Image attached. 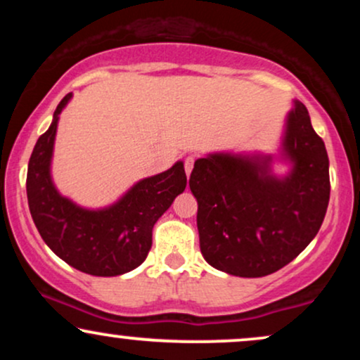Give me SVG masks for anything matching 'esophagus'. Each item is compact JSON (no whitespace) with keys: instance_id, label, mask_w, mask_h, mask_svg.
Masks as SVG:
<instances>
[{"instance_id":"1","label":"esophagus","mask_w":360,"mask_h":360,"mask_svg":"<svg viewBox=\"0 0 360 360\" xmlns=\"http://www.w3.org/2000/svg\"><path fill=\"white\" fill-rule=\"evenodd\" d=\"M194 160H196V157L194 155H188L186 157V160H184V169H186V174H191V171H193V167H194Z\"/></svg>"}]
</instances>
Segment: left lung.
<instances>
[{
	"mask_svg": "<svg viewBox=\"0 0 360 360\" xmlns=\"http://www.w3.org/2000/svg\"><path fill=\"white\" fill-rule=\"evenodd\" d=\"M289 172H272L274 155L214 152L194 162L200 249L214 269L238 278L279 271L308 247L330 200L328 155L303 103L292 101L281 142Z\"/></svg>",
	"mask_w": 360,
	"mask_h": 360,
	"instance_id": "8db88e82",
	"label": "left lung"
}]
</instances>
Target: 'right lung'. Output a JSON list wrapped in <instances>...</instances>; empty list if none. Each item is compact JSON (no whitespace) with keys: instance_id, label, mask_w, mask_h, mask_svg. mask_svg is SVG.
I'll list each match as a JSON object with an SVG mask.
<instances>
[{"instance_id":"1","label":"right lung","mask_w":360,"mask_h":360,"mask_svg":"<svg viewBox=\"0 0 360 360\" xmlns=\"http://www.w3.org/2000/svg\"><path fill=\"white\" fill-rule=\"evenodd\" d=\"M72 98H62L49 130L37 140L27 172V198L40 237L74 269L91 276H120L134 271L152 247V229L186 189L183 160L160 174L131 186L117 203L82 208L53 186L51 162L59 115Z\"/></svg>"}]
</instances>
